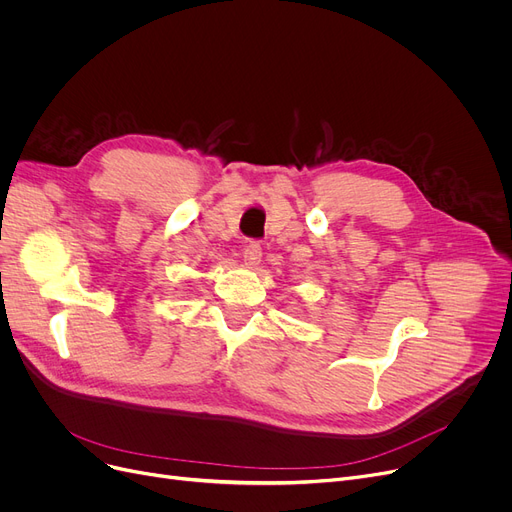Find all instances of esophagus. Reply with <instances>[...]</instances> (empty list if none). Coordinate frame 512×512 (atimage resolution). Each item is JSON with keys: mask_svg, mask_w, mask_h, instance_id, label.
<instances>
[{"mask_svg": "<svg viewBox=\"0 0 512 512\" xmlns=\"http://www.w3.org/2000/svg\"><path fill=\"white\" fill-rule=\"evenodd\" d=\"M261 245L257 240H249L245 249H242V259H245L247 265H257L261 261Z\"/></svg>", "mask_w": 512, "mask_h": 512, "instance_id": "esophagus-1", "label": "esophagus"}]
</instances>
